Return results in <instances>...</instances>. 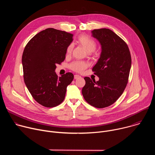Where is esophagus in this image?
I'll list each match as a JSON object with an SVG mask.
<instances>
[{
    "instance_id": "esophagus-1",
    "label": "esophagus",
    "mask_w": 155,
    "mask_h": 155,
    "mask_svg": "<svg viewBox=\"0 0 155 155\" xmlns=\"http://www.w3.org/2000/svg\"><path fill=\"white\" fill-rule=\"evenodd\" d=\"M81 77L80 76V75H74V78L75 79H78V78H80Z\"/></svg>"
}]
</instances>
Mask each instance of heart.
Listing matches in <instances>:
<instances>
[{"instance_id": "heart-1", "label": "heart", "mask_w": 155, "mask_h": 155, "mask_svg": "<svg viewBox=\"0 0 155 155\" xmlns=\"http://www.w3.org/2000/svg\"><path fill=\"white\" fill-rule=\"evenodd\" d=\"M78 45H80L83 49L87 53H91L94 51L97 47V43L95 40L93 39L88 37L87 36L81 35L77 38V40ZM72 50V46L71 45L68 47L67 49V54H70ZM87 67V65L84 62H74L71 65V68L72 70L80 72L84 69H85Z\"/></svg>"}]
</instances>
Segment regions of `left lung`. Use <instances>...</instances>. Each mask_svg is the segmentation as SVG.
<instances>
[{
  "label": "left lung",
  "mask_w": 155,
  "mask_h": 155,
  "mask_svg": "<svg viewBox=\"0 0 155 155\" xmlns=\"http://www.w3.org/2000/svg\"><path fill=\"white\" fill-rule=\"evenodd\" d=\"M91 33L101 46L100 58L92 70L99 80L84 77L82 94L92 106L104 108L115 102L123 94L128 81L131 56L126 42L112 30L102 28Z\"/></svg>",
  "instance_id": "obj_1"
}]
</instances>
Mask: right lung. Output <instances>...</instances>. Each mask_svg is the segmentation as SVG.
I'll return each instance as SVG.
<instances>
[{"label":"right lung","instance_id":"obj_1","mask_svg":"<svg viewBox=\"0 0 155 155\" xmlns=\"http://www.w3.org/2000/svg\"><path fill=\"white\" fill-rule=\"evenodd\" d=\"M73 34L53 28L43 30L26 45L23 56L24 80L33 98L40 105L54 107L62 102L74 79L71 72L58 77L56 65L65 58Z\"/></svg>","mask_w":155,"mask_h":155}]
</instances>
